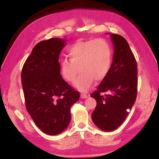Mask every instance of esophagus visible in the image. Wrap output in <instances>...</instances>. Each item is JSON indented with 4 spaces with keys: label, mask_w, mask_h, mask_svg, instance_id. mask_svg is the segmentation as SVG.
Instances as JSON below:
<instances>
[{
    "label": "esophagus",
    "mask_w": 159,
    "mask_h": 159,
    "mask_svg": "<svg viewBox=\"0 0 159 159\" xmlns=\"http://www.w3.org/2000/svg\"><path fill=\"white\" fill-rule=\"evenodd\" d=\"M88 95L87 94L84 93H82L80 94V98H88Z\"/></svg>",
    "instance_id": "esophagus-1"
}]
</instances>
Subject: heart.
Wrapping results in <instances>:
<instances>
[{
  "label": "heart",
  "instance_id": "heart-1",
  "mask_svg": "<svg viewBox=\"0 0 159 159\" xmlns=\"http://www.w3.org/2000/svg\"><path fill=\"white\" fill-rule=\"evenodd\" d=\"M70 60L63 58L60 63L61 73L68 82L76 78L74 85L81 91H86L94 80H102L109 73L113 61L112 49L104 39L79 41L68 49Z\"/></svg>",
  "mask_w": 159,
  "mask_h": 159
}]
</instances>
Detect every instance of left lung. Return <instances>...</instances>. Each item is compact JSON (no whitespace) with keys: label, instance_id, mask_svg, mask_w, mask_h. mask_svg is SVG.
<instances>
[{"label":"left lung","instance_id":"8db88e82","mask_svg":"<svg viewBox=\"0 0 159 159\" xmlns=\"http://www.w3.org/2000/svg\"><path fill=\"white\" fill-rule=\"evenodd\" d=\"M110 37L115 49L110 71L91 94L97 101L91 119L106 131L116 129L126 119L135 102L138 85L137 61L127 40L117 34ZM107 91L109 94L100 95Z\"/></svg>","mask_w":159,"mask_h":159}]
</instances>
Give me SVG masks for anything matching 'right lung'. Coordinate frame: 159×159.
Wrapping results in <instances>:
<instances>
[{"mask_svg": "<svg viewBox=\"0 0 159 159\" xmlns=\"http://www.w3.org/2000/svg\"><path fill=\"white\" fill-rule=\"evenodd\" d=\"M66 40L40 41L32 49L21 73L26 107L36 126L49 135L62 132L71 121L70 108L80 93L62 77L58 58Z\"/></svg>", "mask_w": 159, "mask_h": 159, "instance_id": "right-lung-1", "label": "right lung"}]
</instances>
